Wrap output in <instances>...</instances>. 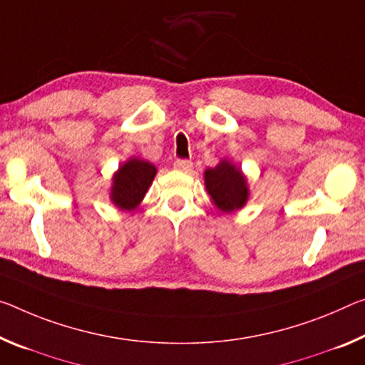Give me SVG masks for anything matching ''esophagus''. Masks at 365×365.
I'll return each instance as SVG.
<instances>
[{
	"label": "esophagus",
	"instance_id": "esophagus-1",
	"mask_svg": "<svg viewBox=\"0 0 365 365\" xmlns=\"http://www.w3.org/2000/svg\"><path fill=\"white\" fill-rule=\"evenodd\" d=\"M173 167H175L177 170L180 172H190L193 167V162L192 160H187V159H177L173 162Z\"/></svg>",
	"mask_w": 365,
	"mask_h": 365
}]
</instances>
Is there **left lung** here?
<instances>
[{"mask_svg":"<svg viewBox=\"0 0 365 365\" xmlns=\"http://www.w3.org/2000/svg\"><path fill=\"white\" fill-rule=\"evenodd\" d=\"M205 187L214 206L222 212L240 210L250 196L245 175L227 159H222L216 167L205 170Z\"/></svg>","mask_w":365,"mask_h":365,"instance_id":"obj_1","label":"left lung"}]
</instances>
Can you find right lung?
I'll use <instances>...</instances> for the list:
<instances>
[{
	"instance_id": "obj_1",
	"label": "right lung",
	"mask_w": 365,
	"mask_h": 365,
	"mask_svg": "<svg viewBox=\"0 0 365 365\" xmlns=\"http://www.w3.org/2000/svg\"><path fill=\"white\" fill-rule=\"evenodd\" d=\"M155 173H158V169L151 162L140 158L126 160L112 177L113 183L110 188L112 203L123 211L136 210L151 187Z\"/></svg>"
}]
</instances>
